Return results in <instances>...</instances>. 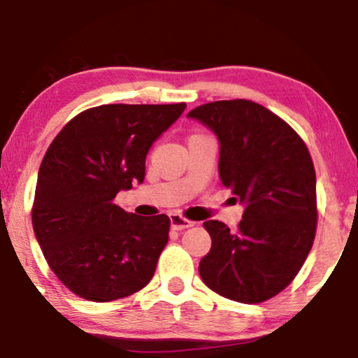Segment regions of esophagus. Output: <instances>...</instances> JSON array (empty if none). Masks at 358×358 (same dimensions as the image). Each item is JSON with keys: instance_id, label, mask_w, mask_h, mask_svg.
<instances>
[{"instance_id": "34e87169", "label": "esophagus", "mask_w": 358, "mask_h": 358, "mask_svg": "<svg viewBox=\"0 0 358 358\" xmlns=\"http://www.w3.org/2000/svg\"><path fill=\"white\" fill-rule=\"evenodd\" d=\"M170 224H171V229L182 231V229H187V228H192V226H194V221H189L187 218H183V216L176 215V213H171Z\"/></svg>"}]
</instances>
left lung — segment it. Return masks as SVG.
<instances>
[{
    "mask_svg": "<svg viewBox=\"0 0 358 358\" xmlns=\"http://www.w3.org/2000/svg\"><path fill=\"white\" fill-rule=\"evenodd\" d=\"M220 142L221 183L244 206L236 231L203 223L211 250L203 282L243 304L271 299L291 284L315 236V170L306 143L282 119L251 101H218L188 112Z\"/></svg>",
    "mask_w": 358,
    "mask_h": 358,
    "instance_id": "8db88e82",
    "label": "left lung"
}]
</instances>
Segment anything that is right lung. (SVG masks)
Masks as SVG:
<instances>
[{
  "label": "right lung",
  "instance_id": "right-lung-1",
  "mask_svg": "<svg viewBox=\"0 0 358 358\" xmlns=\"http://www.w3.org/2000/svg\"><path fill=\"white\" fill-rule=\"evenodd\" d=\"M185 108L94 107L74 117L49 145L36 183L33 228L49 268L83 299H122L153 278L170 218L127 213L114 198L143 182L153 142Z\"/></svg>",
  "mask_w": 358,
  "mask_h": 358
}]
</instances>
